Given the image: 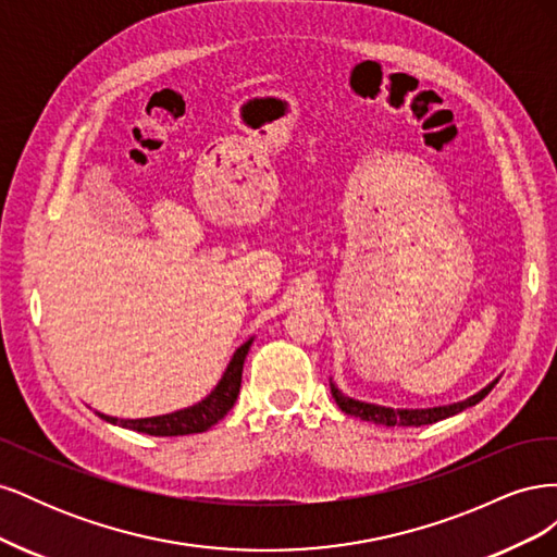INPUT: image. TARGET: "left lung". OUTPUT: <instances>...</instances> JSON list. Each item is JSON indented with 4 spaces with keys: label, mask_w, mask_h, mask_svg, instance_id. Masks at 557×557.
Segmentation results:
<instances>
[{
    "label": "left lung",
    "mask_w": 557,
    "mask_h": 557,
    "mask_svg": "<svg viewBox=\"0 0 557 557\" xmlns=\"http://www.w3.org/2000/svg\"><path fill=\"white\" fill-rule=\"evenodd\" d=\"M497 385V381H493L487 387H483L481 393H476L474 397H469L465 401H458V404H448V407H434V409H387V407H376V404H367V401H360V399H352V397H346L339 387H336L334 383H330V391H332V397L336 401V407H339L344 413H350L356 416L360 420H367V423H374V425H385V428H420V425H432L436 423V420H444L448 416H455L460 413L469 407H474V404H479L487 393L493 391V387Z\"/></svg>",
    "instance_id": "obj_1"
}]
</instances>
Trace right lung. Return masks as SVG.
Returning a JSON list of instances; mask_svg holds the SVG:
<instances>
[{"instance_id":"obj_1","label":"right lung","mask_w":557,"mask_h":557,"mask_svg":"<svg viewBox=\"0 0 557 557\" xmlns=\"http://www.w3.org/2000/svg\"><path fill=\"white\" fill-rule=\"evenodd\" d=\"M252 339H248L242 348H237L234 352L232 362L227 364L225 374L213 387V393L201 399L195 407L188 409H181L174 413H166V416H156V418H139V420H117L111 416H102L107 423L113 425H121L134 432H144L150 436H181V434H197V432H207L211 425H215L218 420L225 418L227 411L234 407V401L239 397V387H242V372H244V360L248 356V348H250Z\"/></svg>"}]
</instances>
